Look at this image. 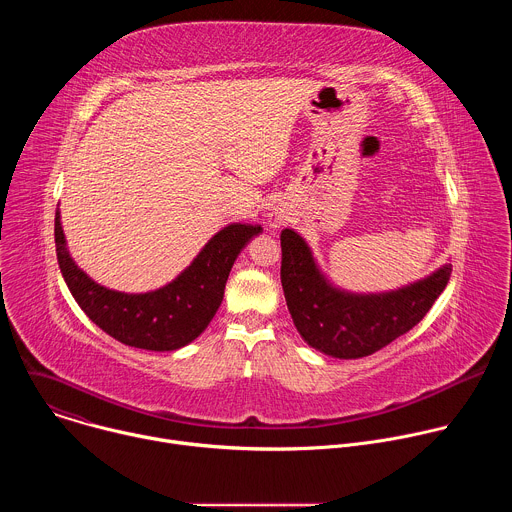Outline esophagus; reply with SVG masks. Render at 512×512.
I'll list each match as a JSON object with an SVG mask.
<instances>
[{
  "label": "esophagus",
  "mask_w": 512,
  "mask_h": 512,
  "mask_svg": "<svg viewBox=\"0 0 512 512\" xmlns=\"http://www.w3.org/2000/svg\"><path fill=\"white\" fill-rule=\"evenodd\" d=\"M267 223H269V227H271V229H279V227L285 223V216H283L281 212H271Z\"/></svg>",
  "instance_id": "obj_1"
}]
</instances>
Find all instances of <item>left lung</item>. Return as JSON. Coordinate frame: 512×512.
<instances>
[{
    "label": "left lung",
    "mask_w": 512,
    "mask_h": 512,
    "mask_svg": "<svg viewBox=\"0 0 512 512\" xmlns=\"http://www.w3.org/2000/svg\"><path fill=\"white\" fill-rule=\"evenodd\" d=\"M281 285L302 338L334 358L369 356L407 334L446 289L452 265L387 294H348L318 269L306 241L281 231Z\"/></svg>",
    "instance_id": "1"
}]
</instances>
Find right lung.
Returning <instances> with one entry per match:
<instances>
[{
  "label": "right lung",
  "instance_id": "obj_1",
  "mask_svg": "<svg viewBox=\"0 0 512 512\" xmlns=\"http://www.w3.org/2000/svg\"><path fill=\"white\" fill-rule=\"evenodd\" d=\"M261 225L233 223L218 231L168 285L148 294H123L93 281L66 249L60 212L54 218L56 257L81 310L115 340L143 350H176L198 338L225 296L231 267Z\"/></svg>",
  "mask_w": 512,
  "mask_h": 512
}]
</instances>
